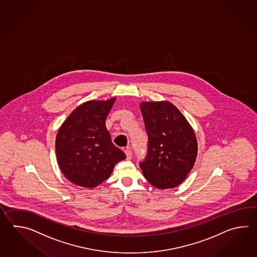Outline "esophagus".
Listing matches in <instances>:
<instances>
[{
	"mask_svg": "<svg viewBox=\"0 0 257 257\" xmlns=\"http://www.w3.org/2000/svg\"><path fill=\"white\" fill-rule=\"evenodd\" d=\"M125 153H126L127 160H131L132 158V152H131L130 148H126V150H125Z\"/></svg>",
	"mask_w": 257,
	"mask_h": 257,
	"instance_id": "1",
	"label": "esophagus"
}]
</instances>
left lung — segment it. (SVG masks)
<instances>
[{"mask_svg":"<svg viewBox=\"0 0 257 257\" xmlns=\"http://www.w3.org/2000/svg\"><path fill=\"white\" fill-rule=\"evenodd\" d=\"M141 111L148 135L147 154L140 163L144 177L159 189L179 186L196 162L195 132L170 102H142Z\"/></svg>","mask_w":257,"mask_h":257,"instance_id":"8db88e82","label":"left lung"}]
</instances>
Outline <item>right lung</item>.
<instances>
[{
    "label": "right lung",
    "mask_w": 257,
    "mask_h": 257,
    "mask_svg": "<svg viewBox=\"0 0 257 257\" xmlns=\"http://www.w3.org/2000/svg\"><path fill=\"white\" fill-rule=\"evenodd\" d=\"M115 98L88 101L67 117L56 137V155L62 174L77 186L93 188L106 180L126 154L115 147L105 119Z\"/></svg>",
    "instance_id": "1"
}]
</instances>
